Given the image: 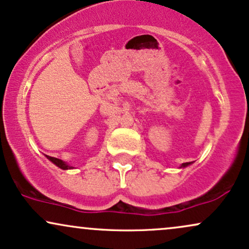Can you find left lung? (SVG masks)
<instances>
[{"mask_svg":"<svg viewBox=\"0 0 249 249\" xmlns=\"http://www.w3.org/2000/svg\"><path fill=\"white\" fill-rule=\"evenodd\" d=\"M189 164H190V162H185V163L182 164L181 167H187V166H189Z\"/></svg>","mask_w":249,"mask_h":249,"instance_id":"left-lung-1","label":"left lung"}]
</instances>
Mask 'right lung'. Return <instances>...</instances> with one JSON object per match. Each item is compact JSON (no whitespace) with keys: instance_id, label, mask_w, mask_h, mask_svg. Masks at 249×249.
<instances>
[{"instance_id":"right-lung-1","label":"right lung","mask_w":249,"mask_h":249,"mask_svg":"<svg viewBox=\"0 0 249 249\" xmlns=\"http://www.w3.org/2000/svg\"><path fill=\"white\" fill-rule=\"evenodd\" d=\"M47 159H50V160L52 161L53 163L56 164V166H58L59 168H61V169H71V168H73V167H71V166H68V164H66L64 161L60 160V159H56V158H53V157H47Z\"/></svg>"}]
</instances>
